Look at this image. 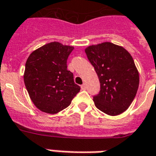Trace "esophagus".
Segmentation results:
<instances>
[{"label": "esophagus", "mask_w": 156, "mask_h": 156, "mask_svg": "<svg viewBox=\"0 0 156 156\" xmlns=\"http://www.w3.org/2000/svg\"><path fill=\"white\" fill-rule=\"evenodd\" d=\"M80 87H81V89H82L83 90H85V89H86V86H85V84H82V85H81V86H80Z\"/></svg>", "instance_id": "esophagus-1"}]
</instances>
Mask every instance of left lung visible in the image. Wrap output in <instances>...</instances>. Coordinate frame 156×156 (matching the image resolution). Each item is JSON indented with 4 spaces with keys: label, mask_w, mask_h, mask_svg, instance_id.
Wrapping results in <instances>:
<instances>
[{
    "label": "left lung",
    "mask_w": 156,
    "mask_h": 156,
    "mask_svg": "<svg viewBox=\"0 0 156 156\" xmlns=\"http://www.w3.org/2000/svg\"><path fill=\"white\" fill-rule=\"evenodd\" d=\"M85 51L100 83L99 94L93 96L96 108L111 116L123 113L139 86V74L132 56L123 48L108 42Z\"/></svg>",
    "instance_id": "left-lung-1"
}]
</instances>
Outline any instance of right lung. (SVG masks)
Returning <instances> with one entry per match:
<instances>
[{"label": "right lung", "instance_id": "add662e5", "mask_svg": "<svg viewBox=\"0 0 156 156\" xmlns=\"http://www.w3.org/2000/svg\"><path fill=\"white\" fill-rule=\"evenodd\" d=\"M73 49L53 42L33 51L27 59L25 87L35 106L44 113L60 112L79 93L80 87L74 82L73 73L66 65Z\"/></svg>", "mask_w": 156, "mask_h": 156}]
</instances>
